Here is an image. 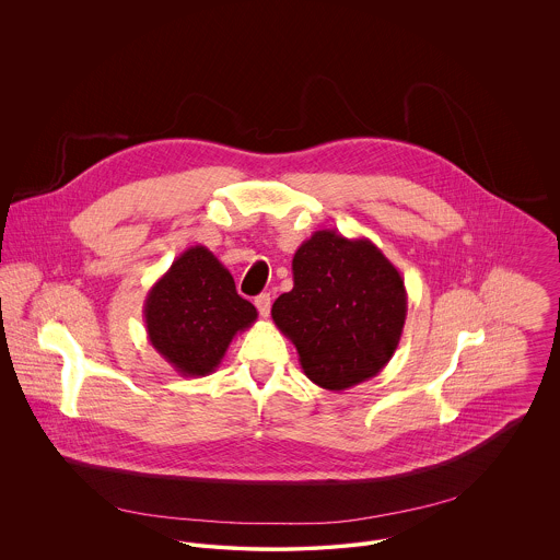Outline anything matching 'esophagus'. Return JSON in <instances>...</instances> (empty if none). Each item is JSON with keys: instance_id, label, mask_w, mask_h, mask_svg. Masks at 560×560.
<instances>
[{"instance_id": "34e87169", "label": "esophagus", "mask_w": 560, "mask_h": 560, "mask_svg": "<svg viewBox=\"0 0 560 560\" xmlns=\"http://www.w3.org/2000/svg\"><path fill=\"white\" fill-rule=\"evenodd\" d=\"M254 306L258 308L260 317H269V311H271V298H269V293H260V295L254 300Z\"/></svg>"}]
</instances>
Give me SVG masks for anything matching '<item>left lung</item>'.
I'll list each match as a JSON object with an SVG mask.
<instances>
[{
    "label": "left lung",
    "mask_w": 560,
    "mask_h": 560,
    "mask_svg": "<svg viewBox=\"0 0 560 560\" xmlns=\"http://www.w3.org/2000/svg\"><path fill=\"white\" fill-rule=\"evenodd\" d=\"M311 382L347 390L395 355L407 317L399 269L369 240L317 231L293 256V289L271 308Z\"/></svg>",
    "instance_id": "obj_1"
}]
</instances>
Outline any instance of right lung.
Masks as SVG:
<instances>
[{
    "label": "right lung",
    "mask_w": 560,
    "mask_h": 560,
    "mask_svg": "<svg viewBox=\"0 0 560 560\" xmlns=\"http://www.w3.org/2000/svg\"><path fill=\"white\" fill-rule=\"evenodd\" d=\"M256 317L231 271L205 245L176 256L144 302L151 345L183 377L213 373L233 338Z\"/></svg>",
    "instance_id": "right-lung-1"
}]
</instances>
